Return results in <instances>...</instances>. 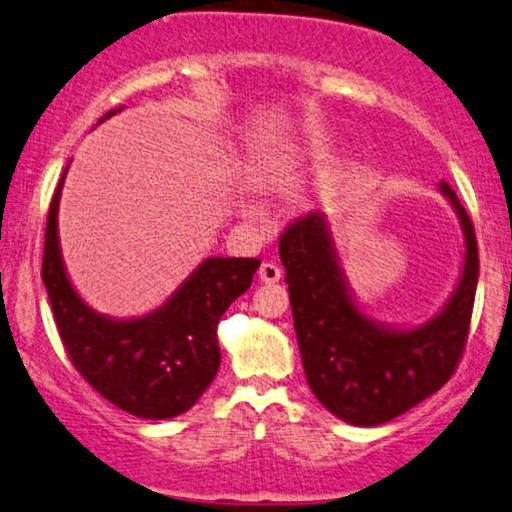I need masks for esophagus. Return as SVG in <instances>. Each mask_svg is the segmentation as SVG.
<instances>
[{
	"instance_id": "obj_1",
	"label": "esophagus",
	"mask_w": 512,
	"mask_h": 512,
	"mask_svg": "<svg viewBox=\"0 0 512 512\" xmlns=\"http://www.w3.org/2000/svg\"><path fill=\"white\" fill-rule=\"evenodd\" d=\"M281 276H283V271H281V267H278L276 262H262L260 278H262L264 283H276Z\"/></svg>"
}]
</instances>
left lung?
I'll return each mask as SVG.
<instances>
[{"instance_id": "8db88e82", "label": "left lung", "mask_w": 512, "mask_h": 512, "mask_svg": "<svg viewBox=\"0 0 512 512\" xmlns=\"http://www.w3.org/2000/svg\"><path fill=\"white\" fill-rule=\"evenodd\" d=\"M439 189L461 217L465 267L444 312L413 331L375 326L354 307L321 215L295 217L278 241L307 383L333 416L352 425L371 428L401 416L449 383L461 364L480 257L456 191L446 181Z\"/></svg>"}]
</instances>
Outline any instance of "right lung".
<instances>
[{
	"instance_id": "add662e5",
	"label": "right lung",
	"mask_w": 512,
	"mask_h": 512,
	"mask_svg": "<svg viewBox=\"0 0 512 512\" xmlns=\"http://www.w3.org/2000/svg\"><path fill=\"white\" fill-rule=\"evenodd\" d=\"M63 177L49 205L42 281L70 364L103 399L132 416L163 420L189 411L217 375V323L250 288L260 260H205L165 307L144 319L113 321L96 314L70 286L58 252Z\"/></svg>"
}]
</instances>
